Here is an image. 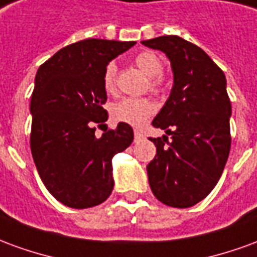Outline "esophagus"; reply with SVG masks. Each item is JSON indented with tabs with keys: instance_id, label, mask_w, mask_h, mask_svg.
Instances as JSON below:
<instances>
[{
	"instance_id": "obj_1",
	"label": "esophagus",
	"mask_w": 257,
	"mask_h": 257,
	"mask_svg": "<svg viewBox=\"0 0 257 257\" xmlns=\"http://www.w3.org/2000/svg\"><path fill=\"white\" fill-rule=\"evenodd\" d=\"M142 139H143V134L139 131H135V142H139Z\"/></svg>"
}]
</instances>
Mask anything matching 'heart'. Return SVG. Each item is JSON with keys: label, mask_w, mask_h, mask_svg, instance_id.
<instances>
[{"label": "heart", "mask_w": 257, "mask_h": 257, "mask_svg": "<svg viewBox=\"0 0 257 257\" xmlns=\"http://www.w3.org/2000/svg\"><path fill=\"white\" fill-rule=\"evenodd\" d=\"M135 63L147 77H150V82H149L150 89L158 90L161 85L160 75L164 71V63L161 59L158 58L156 53L145 51L135 58ZM115 74H117V66L114 62H110L103 73V86L107 92H112L115 89ZM154 110L156 107L149 99L128 97V99L117 101L111 107V115L117 122L128 123L131 126L139 128L153 115Z\"/></svg>", "instance_id": "1"}]
</instances>
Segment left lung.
Here are the masks:
<instances>
[{
	"mask_svg": "<svg viewBox=\"0 0 257 257\" xmlns=\"http://www.w3.org/2000/svg\"><path fill=\"white\" fill-rule=\"evenodd\" d=\"M142 44L165 53L173 71L171 95L153 119V126L173 138H150L157 154L147 165L149 183L162 204L189 208L213 190L228 158L231 103L226 75L201 48L178 36Z\"/></svg>",
	"mask_w": 257,
	"mask_h": 257,
	"instance_id": "8db88e82",
	"label": "left lung"
}]
</instances>
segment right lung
I'll return each instance as SVG.
<instances>
[{
  "label": "right lung",
  "instance_id": "obj_1",
  "mask_svg": "<svg viewBox=\"0 0 257 257\" xmlns=\"http://www.w3.org/2000/svg\"><path fill=\"white\" fill-rule=\"evenodd\" d=\"M135 41L89 38L62 48L41 64L31 96L30 146L38 175L59 202L75 209L104 202L114 187L112 157L134 142L119 122L95 135L108 118L104 68Z\"/></svg>",
  "mask_w": 257,
  "mask_h": 257
}]
</instances>
